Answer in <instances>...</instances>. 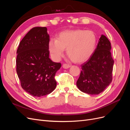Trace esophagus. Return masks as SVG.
Returning a JSON list of instances; mask_svg holds the SVG:
<instances>
[{"label": "esophagus", "mask_w": 130, "mask_h": 130, "mask_svg": "<svg viewBox=\"0 0 130 130\" xmlns=\"http://www.w3.org/2000/svg\"><path fill=\"white\" fill-rule=\"evenodd\" d=\"M70 65H69V64H63V66H62V67L63 68H64V69H68V68H70Z\"/></svg>", "instance_id": "esophagus-1"}]
</instances>
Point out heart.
Instances as JSON below:
<instances>
[{"label":"heart","mask_w":130,"mask_h":130,"mask_svg":"<svg viewBox=\"0 0 130 130\" xmlns=\"http://www.w3.org/2000/svg\"><path fill=\"white\" fill-rule=\"evenodd\" d=\"M96 36L93 31L75 29L62 31L57 39L52 38L48 42V49L56 60L63 56L64 49L73 62L81 63L87 61L95 49Z\"/></svg>","instance_id":"obj_1"}]
</instances>
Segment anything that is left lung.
Returning <instances> with one entry per match:
<instances>
[{
	"label": "left lung",
	"mask_w": 130,
	"mask_h": 130,
	"mask_svg": "<svg viewBox=\"0 0 130 130\" xmlns=\"http://www.w3.org/2000/svg\"><path fill=\"white\" fill-rule=\"evenodd\" d=\"M108 39L101 35L95 52L81 66L82 70L76 82L81 92L90 95L103 92L111 83L114 61Z\"/></svg>",
	"instance_id": "1"
}]
</instances>
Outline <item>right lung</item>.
Masks as SVG:
<instances>
[{"label":"right lung","instance_id":"1","mask_svg":"<svg viewBox=\"0 0 130 130\" xmlns=\"http://www.w3.org/2000/svg\"><path fill=\"white\" fill-rule=\"evenodd\" d=\"M49 35L46 27H35L22 39L17 51L16 71L22 87L34 96L52 93L56 87L55 76L60 63L49 58Z\"/></svg>","mask_w":130,"mask_h":130}]
</instances>
